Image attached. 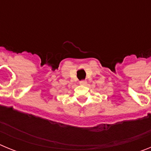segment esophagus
I'll use <instances>...</instances> for the list:
<instances>
[{"label": "esophagus", "instance_id": "1", "mask_svg": "<svg viewBox=\"0 0 151 151\" xmlns=\"http://www.w3.org/2000/svg\"><path fill=\"white\" fill-rule=\"evenodd\" d=\"M79 84L81 85H87V81H85V80H82V81H80Z\"/></svg>", "mask_w": 151, "mask_h": 151}]
</instances>
